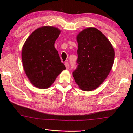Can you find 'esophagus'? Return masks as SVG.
<instances>
[{"mask_svg": "<svg viewBox=\"0 0 133 133\" xmlns=\"http://www.w3.org/2000/svg\"><path fill=\"white\" fill-rule=\"evenodd\" d=\"M64 64H65V66H66V69H69V66H70V65H69V63L66 62H65Z\"/></svg>", "mask_w": 133, "mask_h": 133, "instance_id": "34e87169", "label": "esophagus"}]
</instances>
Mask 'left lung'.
<instances>
[{"instance_id": "left-lung-1", "label": "left lung", "mask_w": 133, "mask_h": 133, "mask_svg": "<svg viewBox=\"0 0 133 133\" xmlns=\"http://www.w3.org/2000/svg\"><path fill=\"white\" fill-rule=\"evenodd\" d=\"M77 67L73 72L76 83L84 91L96 89L104 82L113 65L114 50L107 38L94 28L77 35Z\"/></svg>"}]
</instances>
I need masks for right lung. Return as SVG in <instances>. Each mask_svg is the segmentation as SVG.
I'll return each mask as SVG.
<instances>
[{"instance_id": "right-lung-1", "label": "right lung", "mask_w": 133, "mask_h": 133, "mask_svg": "<svg viewBox=\"0 0 133 133\" xmlns=\"http://www.w3.org/2000/svg\"><path fill=\"white\" fill-rule=\"evenodd\" d=\"M60 30L52 26L37 29L26 40L22 48V63L31 84L39 89L49 88L64 70L55 42Z\"/></svg>"}]
</instances>
